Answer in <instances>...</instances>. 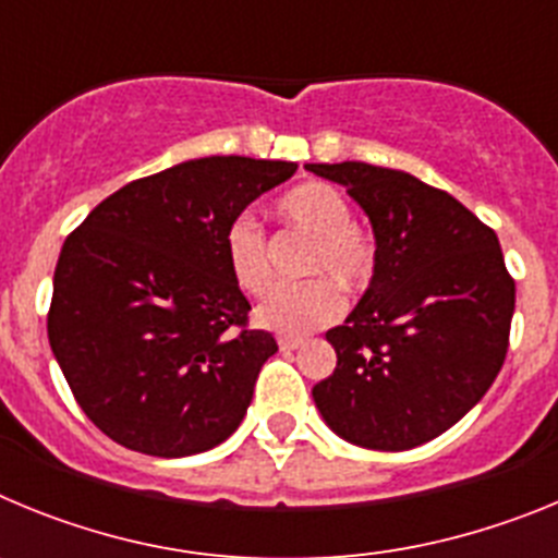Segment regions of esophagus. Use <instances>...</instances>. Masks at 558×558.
<instances>
[{
	"label": "esophagus",
	"instance_id": "esophagus-1",
	"mask_svg": "<svg viewBox=\"0 0 558 558\" xmlns=\"http://www.w3.org/2000/svg\"><path fill=\"white\" fill-rule=\"evenodd\" d=\"M279 349H282L284 354L295 352V349H302V340H295V338H279Z\"/></svg>",
	"mask_w": 558,
	"mask_h": 558
}]
</instances>
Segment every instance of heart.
<instances>
[{
	"instance_id": "b5f03b06",
	"label": "heart",
	"mask_w": 558,
	"mask_h": 558,
	"mask_svg": "<svg viewBox=\"0 0 558 558\" xmlns=\"http://www.w3.org/2000/svg\"><path fill=\"white\" fill-rule=\"evenodd\" d=\"M276 215L288 229L310 236V248L304 256L307 274H329L347 290L363 288L372 279V240L354 229L352 206L347 195L332 184L310 181L293 186L276 201ZM223 254L231 279L243 293L259 295L268 290V243L254 218L240 215L231 220L223 234ZM333 283L327 276H315L302 284L270 290L254 310L256 327L279 335H304L335 322L343 310V299Z\"/></svg>"
}]
</instances>
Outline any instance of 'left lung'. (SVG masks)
Wrapping results in <instances>:
<instances>
[{"mask_svg": "<svg viewBox=\"0 0 558 558\" xmlns=\"http://www.w3.org/2000/svg\"><path fill=\"white\" fill-rule=\"evenodd\" d=\"M347 186L374 231V274L327 340L338 366L313 388L329 430L366 450H413L489 391L509 349L514 282L497 234L411 172L307 165Z\"/></svg>", "mask_w": 558, "mask_h": 558, "instance_id": "1", "label": "left lung"}]
</instances>
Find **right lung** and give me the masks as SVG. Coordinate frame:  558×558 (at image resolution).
<instances>
[{
    "label": "right lung",
    "instance_id": "add662e5",
    "mask_svg": "<svg viewBox=\"0 0 558 558\" xmlns=\"http://www.w3.org/2000/svg\"><path fill=\"white\" fill-rule=\"evenodd\" d=\"M293 161L206 156L131 181L63 243L49 347L92 422L128 450L198 456L240 427L270 332L245 329L223 234Z\"/></svg>",
    "mask_w": 558,
    "mask_h": 558
}]
</instances>
